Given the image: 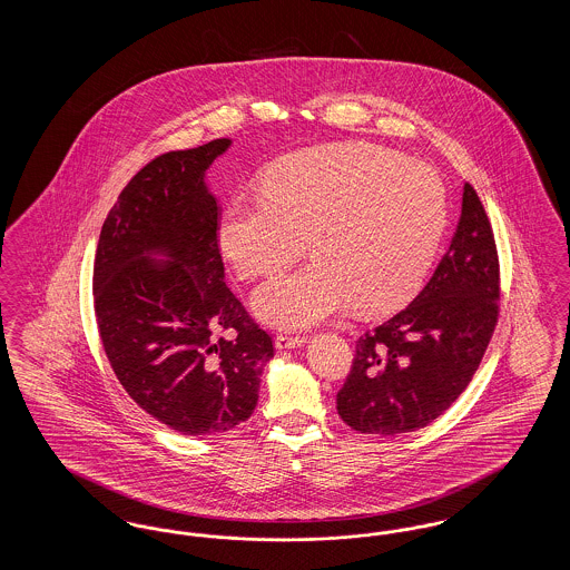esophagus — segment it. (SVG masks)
Listing matches in <instances>:
<instances>
[{"mask_svg":"<svg viewBox=\"0 0 570 570\" xmlns=\"http://www.w3.org/2000/svg\"><path fill=\"white\" fill-rule=\"evenodd\" d=\"M307 342L305 335H288V333H277L275 335V348L286 351V348H298Z\"/></svg>","mask_w":570,"mask_h":570,"instance_id":"obj_1","label":"esophagus"}]
</instances>
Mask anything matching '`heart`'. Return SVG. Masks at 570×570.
Returning a JSON list of instances; mask_svg holds the SVG:
<instances>
[{
	"label": "heart",
	"instance_id": "heart-1",
	"mask_svg": "<svg viewBox=\"0 0 570 570\" xmlns=\"http://www.w3.org/2000/svg\"><path fill=\"white\" fill-rule=\"evenodd\" d=\"M446 228V191L432 166L374 145H328L273 164L258 194L233 198L217 226L222 254L245 279L291 267L263 286L256 312L309 326L354 305L402 307L419 293Z\"/></svg>",
	"mask_w": 570,
	"mask_h": 570
}]
</instances>
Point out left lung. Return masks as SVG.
Listing matches in <instances>:
<instances>
[{"label": "left lung", "instance_id": "obj_1", "mask_svg": "<svg viewBox=\"0 0 570 570\" xmlns=\"http://www.w3.org/2000/svg\"><path fill=\"white\" fill-rule=\"evenodd\" d=\"M500 263L476 190L465 184L453 242L416 298L356 342L337 414L361 434L435 421L470 384L500 312Z\"/></svg>", "mask_w": 570, "mask_h": 570}]
</instances>
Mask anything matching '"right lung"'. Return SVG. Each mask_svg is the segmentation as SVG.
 <instances>
[{"mask_svg": "<svg viewBox=\"0 0 570 570\" xmlns=\"http://www.w3.org/2000/svg\"><path fill=\"white\" fill-rule=\"evenodd\" d=\"M228 138L142 166L102 224L94 309L121 386L184 435L224 434L258 402L273 340L224 282L205 170Z\"/></svg>", "mask_w": 570, "mask_h": 570, "instance_id": "obj_1", "label": "right lung"}]
</instances>
